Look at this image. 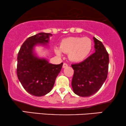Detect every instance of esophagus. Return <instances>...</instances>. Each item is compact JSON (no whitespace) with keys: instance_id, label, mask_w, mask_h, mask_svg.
I'll return each instance as SVG.
<instances>
[{"instance_id":"obj_1","label":"esophagus","mask_w":126,"mask_h":126,"mask_svg":"<svg viewBox=\"0 0 126 126\" xmlns=\"http://www.w3.org/2000/svg\"><path fill=\"white\" fill-rule=\"evenodd\" d=\"M68 66V64L66 63H63V68H66V67Z\"/></svg>"}]
</instances>
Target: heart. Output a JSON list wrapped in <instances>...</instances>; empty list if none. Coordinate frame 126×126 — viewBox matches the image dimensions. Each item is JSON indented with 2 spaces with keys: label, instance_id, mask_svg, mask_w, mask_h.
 Returning a JSON list of instances; mask_svg holds the SVG:
<instances>
[{
  "label": "heart",
  "instance_id": "heart-1",
  "mask_svg": "<svg viewBox=\"0 0 126 126\" xmlns=\"http://www.w3.org/2000/svg\"><path fill=\"white\" fill-rule=\"evenodd\" d=\"M92 41L88 37H70L63 39L59 47H55L54 51L58 56H62V51L68 53L71 61L80 63L84 61L90 54L92 49Z\"/></svg>",
  "mask_w": 126,
  "mask_h": 126
}]
</instances>
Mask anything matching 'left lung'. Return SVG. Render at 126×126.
I'll list each match as a JSON object with an SVG mask.
<instances>
[{"mask_svg":"<svg viewBox=\"0 0 126 126\" xmlns=\"http://www.w3.org/2000/svg\"><path fill=\"white\" fill-rule=\"evenodd\" d=\"M95 52L81 63L72 64V87L75 94L88 97L100 89L107 77L109 55L102 42L93 38Z\"/></svg>","mask_w":126,"mask_h":126,"instance_id":"8db88e82","label":"left lung"}]
</instances>
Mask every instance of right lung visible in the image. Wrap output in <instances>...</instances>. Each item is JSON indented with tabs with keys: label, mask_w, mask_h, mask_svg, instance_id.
Returning <instances> with one entry per match:
<instances>
[{
	"label": "right lung",
	"mask_w": 126,
	"mask_h": 126,
	"mask_svg": "<svg viewBox=\"0 0 126 126\" xmlns=\"http://www.w3.org/2000/svg\"><path fill=\"white\" fill-rule=\"evenodd\" d=\"M52 34L39 33L29 37L22 44L17 57V76L24 89L35 96L50 92L63 63L52 64L45 58H40L34 51L35 46H47Z\"/></svg>",
	"instance_id": "1"
}]
</instances>
